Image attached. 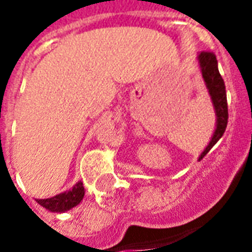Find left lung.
Here are the masks:
<instances>
[{"label": "left lung", "mask_w": 252, "mask_h": 252, "mask_svg": "<svg viewBox=\"0 0 252 252\" xmlns=\"http://www.w3.org/2000/svg\"><path fill=\"white\" fill-rule=\"evenodd\" d=\"M198 63H200L201 74L204 78V82L208 89V93L211 95L212 104L216 113V129L213 132L211 142L202 151L198 160L205 157L211 151V148L216 144L225 132L228 123V105H227V93H225V85L222 81L221 75L219 72L217 67L216 55L213 52L202 51L198 55Z\"/></svg>", "instance_id": "8db88e82"}]
</instances>
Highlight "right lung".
Returning <instances> with one entry per match:
<instances>
[{
  "instance_id": "obj_1",
  "label": "right lung",
  "mask_w": 252,
  "mask_h": 252,
  "mask_svg": "<svg viewBox=\"0 0 252 252\" xmlns=\"http://www.w3.org/2000/svg\"><path fill=\"white\" fill-rule=\"evenodd\" d=\"M85 195V188L82 182H78L71 190L61 193L51 197V198H44V200H36L37 204H40L43 208H46L51 212H66L71 209L74 206H77L82 201Z\"/></svg>"
}]
</instances>
